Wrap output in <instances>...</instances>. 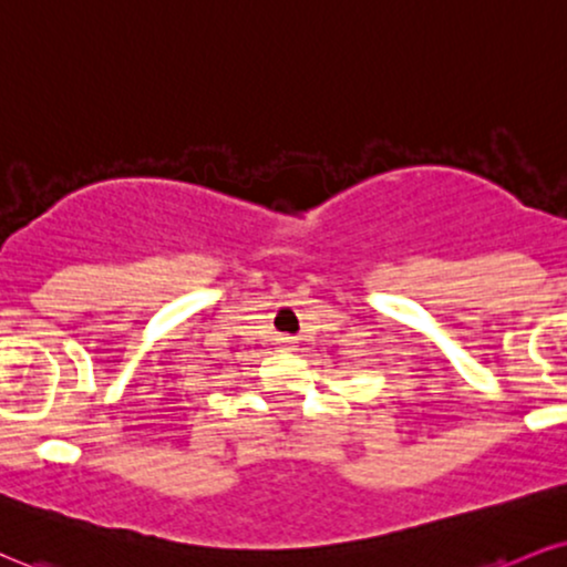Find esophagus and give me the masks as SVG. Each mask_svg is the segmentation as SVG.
<instances>
[{
  "instance_id": "esophagus-1",
  "label": "esophagus",
  "mask_w": 567,
  "mask_h": 567,
  "mask_svg": "<svg viewBox=\"0 0 567 567\" xmlns=\"http://www.w3.org/2000/svg\"><path fill=\"white\" fill-rule=\"evenodd\" d=\"M277 343H279V349H285V351L292 349V338H279Z\"/></svg>"
}]
</instances>
